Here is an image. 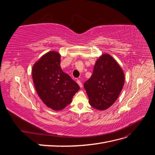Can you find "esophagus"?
Here are the masks:
<instances>
[{
    "mask_svg": "<svg viewBox=\"0 0 155 155\" xmlns=\"http://www.w3.org/2000/svg\"><path fill=\"white\" fill-rule=\"evenodd\" d=\"M77 83H78V85H79V86L81 88H82V87H83L82 83L81 82V81H80V80H78V81H77Z\"/></svg>",
    "mask_w": 155,
    "mask_h": 155,
    "instance_id": "1",
    "label": "esophagus"
}]
</instances>
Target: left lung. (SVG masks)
I'll use <instances>...</instances> for the list:
<instances>
[{
	"label": "left lung",
	"instance_id": "left-lung-1",
	"mask_svg": "<svg viewBox=\"0 0 155 155\" xmlns=\"http://www.w3.org/2000/svg\"><path fill=\"white\" fill-rule=\"evenodd\" d=\"M125 82L122 68L108 54L98 58L90 79L84 83L88 103L100 110L107 109L118 99Z\"/></svg>",
	"mask_w": 155,
	"mask_h": 155
}]
</instances>
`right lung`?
I'll return each instance as SVG.
<instances>
[{"instance_id":"obj_1","label":"right lung","mask_w":155,"mask_h":155,"mask_svg":"<svg viewBox=\"0 0 155 155\" xmlns=\"http://www.w3.org/2000/svg\"><path fill=\"white\" fill-rule=\"evenodd\" d=\"M61 55L50 51L34 64L32 79L37 94L48 107L61 110L72 102L78 84L61 67Z\"/></svg>"}]
</instances>
